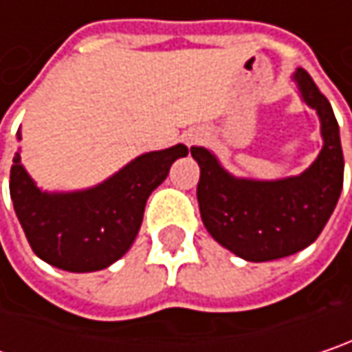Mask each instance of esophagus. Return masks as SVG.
<instances>
[{
    "label": "esophagus",
    "instance_id": "obj_1",
    "mask_svg": "<svg viewBox=\"0 0 352 352\" xmlns=\"http://www.w3.org/2000/svg\"><path fill=\"white\" fill-rule=\"evenodd\" d=\"M202 136H204L202 132H194V134H188V136H186V142H188V144L200 142V140H202Z\"/></svg>",
    "mask_w": 352,
    "mask_h": 352
}]
</instances>
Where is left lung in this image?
<instances>
[{"label": "left lung", "mask_w": 352, "mask_h": 352, "mask_svg": "<svg viewBox=\"0 0 352 352\" xmlns=\"http://www.w3.org/2000/svg\"><path fill=\"white\" fill-rule=\"evenodd\" d=\"M302 100L320 118L322 150L300 176L248 180L228 174L212 152L192 146L200 166L196 188L200 216L216 242L250 263L290 256L313 244L329 222L342 190L339 124L329 100L307 69L292 76Z\"/></svg>", "instance_id": "obj_1"}]
</instances>
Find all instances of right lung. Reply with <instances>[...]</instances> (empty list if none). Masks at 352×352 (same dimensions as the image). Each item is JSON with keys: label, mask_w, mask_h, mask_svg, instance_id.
<instances>
[{"label": "right lung", "mask_w": 352, "mask_h": 352, "mask_svg": "<svg viewBox=\"0 0 352 352\" xmlns=\"http://www.w3.org/2000/svg\"><path fill=\"white\" fill-rule=\"evenodd\" d=\"M19 138V134H17ZM188 148L142 154L106 182L78 192H41L15 152L10 172L13 210L32 250L69 272H94L122 258L138 234L146 200Z\"/></svg>", "instance_id": "obj_1"}]
</instances>
